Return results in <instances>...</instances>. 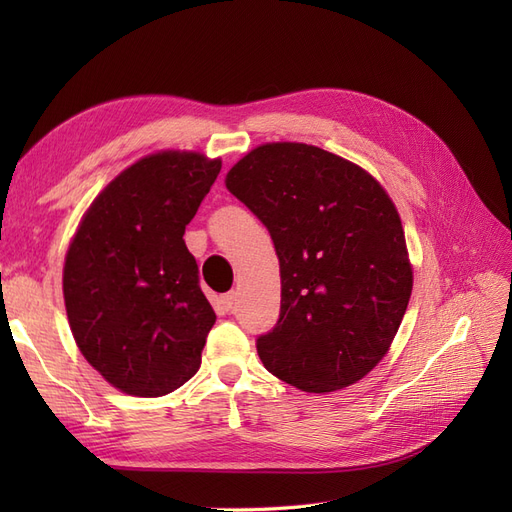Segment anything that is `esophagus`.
I'll list each match as a JSON object with an SVG mask.
<instances>
[{
    "label": "esophagus",
    "instance_id": "esophagus-1",
    "mask_svg": "<svg viewBox=\"0 0 512 512\" xmlns=\"http://www.w3.org/2000/svg\"><path fill=\"white\" fill-rule=\"evenodd\" d=\"M235 301H237V292H226V294H222V299H220V303H222L226 312H230V309L235 307Z\"/></svg>",
    "mask_w": 512,
    "mask_h": 512
}]
</instances>
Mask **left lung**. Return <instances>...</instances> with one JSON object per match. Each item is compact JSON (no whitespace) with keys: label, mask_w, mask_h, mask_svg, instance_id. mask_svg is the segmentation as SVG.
<instances>
[{"label":"left lung","mask_w":512,"mask_h":512,"mask_svg":"<svg viewBox=\"0 0 512 512\" xmlns=\"http://www.w3.org/2000/svg\"><path fill=\"white\" fill-rule=\"evenodd\" d=\"M226 188L267 226L280 258V318L256 339L260 361L307 393L367 376L412 294L389 194L361 166L303 143L256 147L230 168Z\"/></svg>","instance_id":"1"}]
</instances>
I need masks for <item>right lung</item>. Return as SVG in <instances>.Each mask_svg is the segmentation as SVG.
Segmentation results:
<instances>
[{
	"mask_svg": "<svg viewBox=\"0 0 512 512\" xmlns=\"http://www.w3.org/2000/svg\"><path fill=\"white\" fill-rule=\"evenodd\" d=\"M220 168L192 151L138 160L98 194L68 247L76 346L123 393H173L200 367L215 312L183 235Z\"/></svg>",
	"mask_w": 512,
	"mask_h": 512,
	"instance_id": "1",
	"label": "right lung"
}]
</instances>
